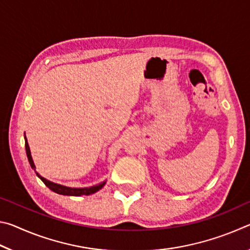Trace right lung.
Returning <instances> with one entry per match:
<instances>
[{
  "instance_id": "obj_1",
  "label": "right lung",
  "mask_w": 250,
  "mask_h": 250,
  "mask_svg": "<svg viewBox=\"0 0 250 250\" xmlns=\"http://www.w3.org/2000/svg\"><path fill=\"white\" fill-rule=\"evenodd\" d=\"M25 138V150H26V155L28 159V162L31 164L32 168H34L35 171V164L33 162L32 155H31V150H29L28 143L26 140V137ZM36 172V171H35ZM36 175L40 177V179L44 182V184L47 186L49 189H52L53 192L57 193V194H62V195H69V196H82V195H90V194H94L96 192H98L99 189L103 188V186L105 184V182H103V183H99L94 186H90V188H68V186H64L57 183H54V182H50L48 180H46L45 177L41 176L39 173L36 172Z\"/></svg>"
}]
</instances>
